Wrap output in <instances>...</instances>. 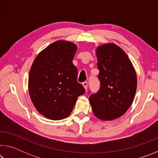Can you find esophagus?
<instances>
[{
	"label": "esophagus",
	"instance_id": "1",
	"mask_svg": "<svg viewBox=\"0 0 158 158\" xmlns=\"http://www.w3.org/2000/svg\"><path fill=\"white\" fill-rule=\"evenodd\" d=\"M82 85H84L85 90H87V89H88V82H87V81H84V82L82 84Z\"/></svg>",
	"mask_w": 158,
	"mask_h": 158
}]
</instances>
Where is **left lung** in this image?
<instances>
[{
    "mask_svg": "<svg viewBox=\"0 0 158 158\" xmlns=\"http://www.w3.org/2000/svg\"><path fill=\"white\" fill-rule=\"evenodd\" d=\"M96 56L100 87L90 95L89 102L96 117L111 121L123 115L132 103L137 75L126 53L116 44L98 47Z\"/></svg>",
    "mask_w": 158,
    "mask_h": 158,
    "instance_id": "obj_1",
    "label": "left lung"
}]
</instances>
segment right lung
Here are the masks:
<instances>
[{
	"instance_id": "1",
	"label": "right lung",
	"mask_w": 158,
	"mask_h": 158,
	"mask_svg": "<svg viewBox=\"0 0 158 158\" xmlns=\"http://www.w3.org/2000/svg\"><path fill=\"white\" fill-rule=\"evenodd\" d=\"M77 49L73 42L56 41L42 51L31 66L29 94L35 107L47 118H65L85 91L77 82L78 72L73 63Z\"/></svg>"
}]
</instances>
